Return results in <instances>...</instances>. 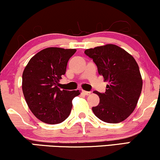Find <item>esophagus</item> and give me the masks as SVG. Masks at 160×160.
Instances as JSON below:
<instances>
[{
  "label": "esophagus",
  "instance_id": "1",
  "mask_svg": "<svg viewBox=\"0 0 160 160\" xmlns=\"http://www.w3.org/2000/svg\"><path fill=\"white\" fill-rule=\"evenodd\" d=\"M82 93H83V94L86 95H89L91 94V92H88V91L83 90V91H82Z\"/></svg>",
  "mask_w": 160,
  "mask_h": 160
}]
</instances>
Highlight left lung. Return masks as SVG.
<instances>
[{
  "instance_id": "left-lung-1",
  "label": "left lung",
  "mask_w": 160,
  "mask_h": 160,
  "mask_svg": "<svg viewBox=\"0 0 160 160\" xmlns=\"http://www.w3.org/2000/svg\"><path fill=\"white\" fill-rule=\"evenodd\" d=\"M84 52L92 58L104 81L109 82L104 93L94 92L100 102L92 108L93 113L109 123L125 120L136 108L142 89V78L136 61L125 49L114 44L87 49Z\"/></svg>"
}]
</instances>
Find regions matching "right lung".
Here are the masks:
<instances>
[{
  "instance_id": "add662e5",
  "label": "right lung",
  "mask_w": 160,
  "mask_h": 160,
  "mask_svg": "<svg viewBox=\"0 0 160 160\" xmlns=\"http://www.w3.org/2000/svg\"><path fill=\"white\" fill-rule=\"evenodd\" d=\"M76 49L49 47L34 55L22 74V92L29 109L38 119L57 124L68 117L72 100L81 91H68L58 87L65 74L69 58Z\"/></svg>"
}]
</instances>
